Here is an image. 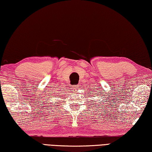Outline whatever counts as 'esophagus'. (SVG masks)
Returning <instances> with one entry per match:
<instances>
[{
	"label": "esophagus",
	"mask_w": 152,
	"mask_h": 152,
	"mask_svg": "<svg viewBox=\"0 0 152 152\" xmlns=\"http://www.w3.org/2000/svg\"><path fill=\"white\" fill-rule=\"evenodd\" d=\"M71 87L73 91H77V90L79 88V86L78 85H74V86H72Z\"/></svg>",
	"instance_id": "1"
}]
</instances>
